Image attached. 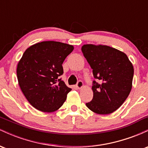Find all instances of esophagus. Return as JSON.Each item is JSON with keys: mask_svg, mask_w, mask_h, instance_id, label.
I'll list each match as a JSON object with an SVG mask.
<instances>
[{"mask_svg": "<svg viewBox=\"0 0 148 148\" xmlns=\"http://www.w3.org/2000/svg\"><path fill=\"white\" fill-rule=\"evenodd\" d=\"M76 86L78 89H81V88L84 86V83H83L82 81H79L77 82V84H76Z\"/></svg>", "mask_w": 148, "mask_h": 148, "instance_id": "esophagus-1", "label": "esophagus"}]
</instances>
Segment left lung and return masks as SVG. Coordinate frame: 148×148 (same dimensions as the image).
<instances>
[{"label": "left lung", "instance_id": "1", "mask_svg": "<svg viewBox=\"0 0 148 148\" xmlns=\"http://www.w3.org/2000/svg\"><path fill=\"white\" fill-rule=\"evenodd\" d=\"M81 51L92 69L93 98L86 106L97 114H110L126 100L132 87L134 67L125 53L108 46L85 45Z\"/></svg>", "mask_w": 148, "mask_h": 148}]
</instances>
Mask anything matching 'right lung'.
Listing matches in <instances>:
<instances>
[{
  "mask_svg": "<svg viewBox=\"0 0 148 148\" xmlns=\"http://www.w3.org/2000/svg\"><path fill=\"white\" fill-rule=\"evenodd\" d=\"M74 49L72 45L46 41L27 49L18 62V85L27 100L43 112H53L67 99L68 88L62 79L63 63Z\"/></svg>",
  "mask_w": 148,
  "mask_h": 148,
  "instance_id": "obj_1",
  "label": "right lung"
}]
</instances>
